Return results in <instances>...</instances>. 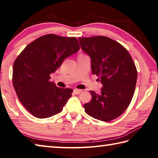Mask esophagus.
Returning <instances> with one entry per match:
<instances>
[{
  "label": "esophagus",
  "mask_w": 158,
  "mask_h": 158,
  "mask_svg": "<svg viewBox=\"0 0 158 158\" xmlns=\"http://www.w3.org/2000/svg\"><path fill=\"white\" fill-rule=\"evenodd\" d=\"M73 92L76 94H78L82 92V90L81 89H75L73 90Z\"/></svg>",
  "instance_id": "esophagus-1"
}]
</instances>
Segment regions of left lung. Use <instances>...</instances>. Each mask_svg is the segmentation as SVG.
Listing matches in <instances>:
<instances>
[{
  "label": "left lung",
  "instance_id": "1",
  "mask_svg": "<svg viewBox=\"0 0 158 158\" xmlns=\"http://www.w3.org/2000/svg\"><path fill=\"white\" fill-rule=\"evenodd\" d=\"M82 51L91 57L92 71L101 78V92L90 91L92 101L84 105L88 115L103 121L119 117L134 95L137 71L126 48L105 36L80 37Z\"/></svg>",
  "mask_w": 158,
  "mask_h": 158
}]
</instances>
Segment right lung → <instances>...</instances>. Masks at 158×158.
<instances>
[{
	"mask_svg": "<svg viewBox=\"0 0 158 158\" xmlns=\"http://www.w3.org/2000/svg\"><path fill=\"white\" fill-rule=\"evenodd\" d=\"M76 37L46 35L29 44L13 65L12 82L19 100L30 114L48 118L62 111L73 89L59 88L50 75L79 51Z\"/></svg>",
	"mask_w": 158,
	"mask_h": 158,
	"instance_id": "add662e5",
	"label": "right lung"
}]
</instances>
